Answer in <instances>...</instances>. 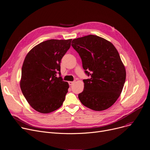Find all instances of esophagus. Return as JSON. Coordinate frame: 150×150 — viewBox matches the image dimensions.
<instances>
[{"label":"esophagus","instance_id":"34e87169","mask_svg":"<svg viewBox=\"0 0 150 150\" xmlns=\"http://www.w3.org/2000/svg\"><path fill=\"white\" fill-rule=\"evenodd\" d=\"M75 82V81H69V84L70 86H72Z\"/></svg>","mask_w":150,"mask_h":150}]
</instances>
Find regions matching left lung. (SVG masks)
<instances>
[{
  "instance_id": "8db88e82",
  "label": "left lung",
  "mask_w": 150,
  "mask_h": 150,
  "mask_svg": "<svg viewBox=\"0 0 150 150\" xmlns=\"http://www.w3.org/2000/svg\"><path fill=\"white\" fill-rule=\"evenodd\" d=\"M72 46L80 57L85 74L83 91L78 98L95 111L110 107L120 96L126 78L125 67L114 45L105 39L88 35L74 39Z\"/></svg>"
}]
</instances>
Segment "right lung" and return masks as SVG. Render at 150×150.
Listing matches in <instances>:
<instances>
[{
  "label": "right lung",
  "mask_w": 150,
  "mask_h": 150,
  "mask_svg": "<svg viewBox=\"0 0 150 150\" xmlns=\"http://www.w3.org/2000/svg\"><path fill=\"white\" fill-rule=\"evenodd\" d=\"M71 41L48 40L34 47L25 58L21 88L29 105L40 113L54 112L64 101L69 86L60 76V63Z\"/></svg>",
  "instance_id": "obj_1"
}]
</instances>
